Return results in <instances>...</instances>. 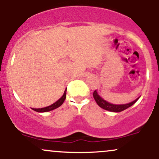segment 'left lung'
Wrapping results in <instances>:
<instances>
[{
	"mask_svg": "<svg viewBox=\"0 0 159 159\" xmlns=\"http://www.w3.org/2000/svg\"><path fill=\"white\" fill-rule=\"evenodd\" d=\"M93 98L96 101V102L97 103V105L99 107H101L102 108L105 109V110L109 111H112V112H120V111H123L125 109H127L128 107H131L132 105H134V103L136 102L138 100V98H136L134 101L132 102L129 103V104H125V105H113V104H111L107 102L104 100L103 98H102L98 96L96 90H95L93 93Z\"/></svg>",
	"mask_w": 159,
	"mask_h": 159,
	"instance_id": "8db88e82",
	"label": "left lung"
}]
</instances>
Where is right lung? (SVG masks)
I'll return each instance as SVG.
<instances>
[{"instance_id": "1", "label": "right lung", "mask_w": 159, "mask_h": 159, "mask_svg": "<svg viewBox=\"0 0 159 159\" xmlns=\"http://www.w3.org/2000/svg\"><path fill=\"white\" fill-rule=\"evenodd\" d=\"M66 94V90H65V92H64V93H63V96H62V97L60 98L58 101H57L56 102L52 104V105H49V106H48V107H43V108H32V109L34 111H37V112H47V111H50L54 110V109L57 108V107H59L60 106H61V105H62V104H63V102L65 101Z\"/></svg>"}]
</instances>
